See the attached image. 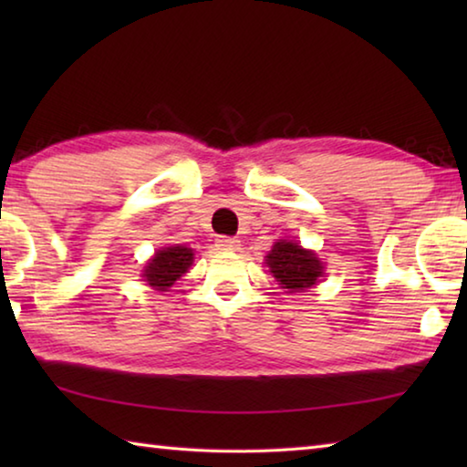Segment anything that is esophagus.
<instances>
[{
	"instance_id": "34e87169",
	"label": "esophagus",
	"mask_w": 467,
	"mask_h": 467,
	"mask_svg": "<svg viewBox=\"0 0 467 467\" xmlns=\"http://www.w3.org/2000/svg\"><path fill=\"white\" fill-rule=\"evenodd\" d=\"M216 247L220 251H236L241 247V241L234 239V236H218Z\"/></svg>"
}]
</instances>
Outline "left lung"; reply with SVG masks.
Returning <instances> with one entry per match:
<instances>
[{"label": "left lung", "mask_w": 467, "mask_h": 467, "mask_svg": "<svg viewBox=\"0 0 467 467\" xmlns=\"http://www.w3.org/2000/svg\"><path fill=\"white\" fill-rule=\"evenodd\" d=\"M265 264L280 288H286L288 292L311 288L323 275V264L317 253L303 249L298 243L286 239H280L274 244L265 255Z\"/></svg>", "instance_id": "1"}]
</instances>
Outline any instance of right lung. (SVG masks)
Masks as SVG:
<instances>
[{"label":"right lung","mask_w":467,"mask_h":467,"mask_svg":"<svg viewBox=\"0 0 467 467\" xmlns=\"http://www.w3.org/2000/svg\"><path fill=\"white\" fill-rule=\"evenodd\" d=\"M193 264V249L183 244H171L154 253V257L144 265L141 278L154 290L167 292L181 275H183Z\"/></svg>","instance_id":"add662e5"}]
</instances>
